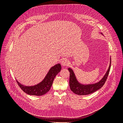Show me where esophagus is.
I'll return each instance as SVG.
<instances>
[{
  "label": "esophagus",
  "mask_w": 123,
  "mask_h": 123,
  "mask_svg": "<svg viewBox=\"0 0 123 123\" xmlns=\"http://www.w3.org/2000/svg\"><path fill=\"white\" fill-rule=\"evenodd\" d=\"M61 64L63 66H68L69 65V62L67 59L64 58L62 60Z\"/></svg>",
  "instance_id": "34e87169"
}]
</instances>
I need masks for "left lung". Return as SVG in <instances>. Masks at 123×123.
Returning a JSON list of instances; mask_svg holds the SVG:
<instances>
[{"instance_id":"left-lung-1","label":"left lung","mask_w":123,"mask_h":123,"mask_svg":"<svg viewBox=\"0 0 123 123\" xmlns=\"http://www.w3.org/2000/svg\"><path fill=\"white\" fill-rule=\"evenodd\" d=\"M103 34L102 33H101ZM111 67V58L110 60V65L108 69L107 70L106 73L103 76L102 79L98 82L95 84H87L85 85L80 83L77 80L76 76L74 74L73 70L69 68L68 69L70 72V80H69V85L71 91L74 93L80 95H85L92 93L98 90V89L101 88L104 84L105 83L107 77L110 71Z\"/></svg>"}]
</instances>
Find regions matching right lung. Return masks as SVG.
Here are the masks:
<instances>
[{
  "mask_svg": "<svg viewBox=\"0 0 123 123\" xmlns=\"http://www.w3.org/2000/svg\"><path fill=\"white\" fill-rule=\"evenodd\" d=\"M62 69L60 64L54 65L48 71L43 80L39 83L34 86H25L18 82L17 83L20 88L26 93L29 95L41 96L45 94L50 90L52 85L55 77L61 71Z\"/></svg>",
  "mask_w": 123,
  "mask_h": 123,
  "instance_id": "add662e5",
  "label": "right lung"
}]
</instances>
